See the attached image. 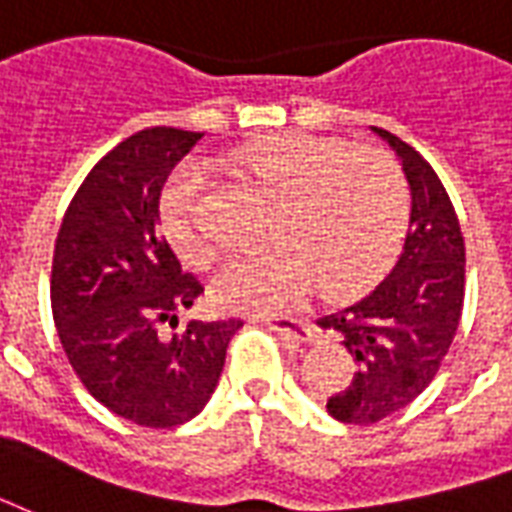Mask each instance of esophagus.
Listing matches in <instances>:
<instances>
[{
  "mask_svg": "<svg viewBox=\"0 0 512 512\" xmlns=\"http://www.w3.org/2000/svg\"><path fill=\"white\" fill-rule=\"evenodd\" d=\"M267 324H270V330L281 333L286 341H292V343H308L313 338L311 324L305 322V319H294V316H272V319H267Z\"/></svg>",
  "mask_w": 512,
  "mask_h": 512,
  "instance_id": "34e87169",
  "label": "esophagus"
}]
</instances>
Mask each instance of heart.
<instances>
[{"instance_id":"heart-1","label":"heart","mask_w":512,"mask_h":512,"mask_svg":"<svg viewBox=\"0 0 512 512\" xmlns=\"http://www.w3.org/2000/svg\"><path fill=\"white\" fill-rule=\"evenodd\" d=\"M229 169L270 196L259 253L231 256L212 275V300L226 311L275 313L316 283L324 297H352L390 267L409 220V185L398 160L341 138L278 133L234 149ZM207 177L182 166L160 193V220L174 251L204 264L215 234L204 220Z\"/></svg>"}]
</instances>
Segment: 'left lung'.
Returning a JSON list of instances; mask_svg holds the SVG:
<instances>
[{
	"label": "left lung",
	"instance_id": "left-lung-1",
	"mask_svg": "<svg viewBox=\"0 0 512 512\" xmlns=\"http://www.w3.org/2000/svg\"><path fill=\"white\" fill-rule=\"evenodd\" d=\"M374 133L395 149L412 188L404 251L363 300L316 322L352 354V384L327 398V412L354 425L379 423L431 384L461 322L466 286L464 234L442 179L406 141Z\"/></svg>",
	"mask_w": 512,
	"mask_h": 512
}]
</instances>
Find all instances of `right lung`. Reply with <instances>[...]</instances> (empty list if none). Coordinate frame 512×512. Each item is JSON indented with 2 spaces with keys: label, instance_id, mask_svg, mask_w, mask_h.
<instances>
[{
  "label": "right lung",
  "instance_id": "obj_1",
  "mask_svg": "<svg viewBox=\"0 0 512 512\" xmlns=\"http://www.w3.org/2000/svg\"><path fill=\"white\" fill-rule=\"evenodd\" d=\"M201 133L138 130L92 166L67 207L51 264L59 341L89 395L141 428H174L207 406L242 319L160 324L204 294L158 226L160 190Z\"/></svg>",
  "mask_w": 512,
  "mask_h": 512
}]
</instances>
